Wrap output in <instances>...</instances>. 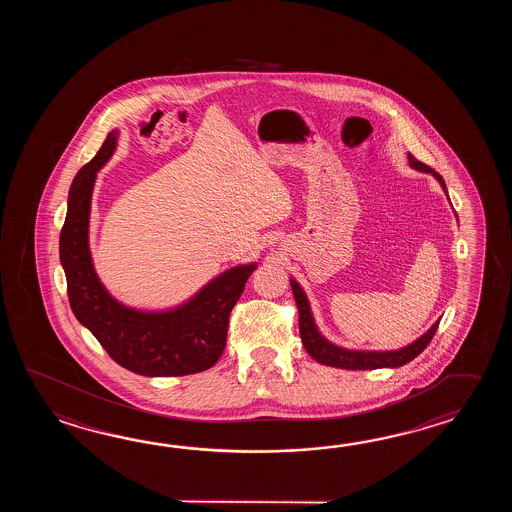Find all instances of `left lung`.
I'll return each mask as SVG.
<instances>
[{"label": "left lung", "mask_w": 512, "mask_h": 512, "mask_svg": "<svg viewBox=\"0 0 512 512\" xmlns=\"http://www.w3.org/2000/svg\"><path fill=\"white\" fill-rule=\"evenodd\" d=\"M408 161H410V166L415 168V170L434 175L446 192L445 181L435 170H432L430 166H426L425 163L417 161L412 153H408ZM291 287H293L294 302H296V307H298L300 337H302L305 351L316 362L326 364V366H333V368H340V370H379V368H399V366H404L410 360H414L419 353L425 351L426 346L430 344V340L434 338L437 326H439V320H437L423 337L417 338L410 346L395 349V351H353V349L340 348V346L331 344L329 340L320 335V331H318V327L315 324V318L311 315V307H309V300L305 296L304 289L293 278H291Z\"/></svg>", "instance_id": "1"}]
</instances>
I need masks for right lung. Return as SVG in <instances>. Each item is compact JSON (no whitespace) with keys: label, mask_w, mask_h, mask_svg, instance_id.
I'll return each mask as SVG.
<instances>
[{"label":"right lung","mask_w":512,"mask_h":512,"mask_svg":"<svg viewBox=\"0 0 512 512\" xmlns=\"http://www.w3.org/2000/svg\"><path fill=\"white\" fill-rule=\"evenodd\" d=\"M113 130L97 155L80 168L67 199L60 232V261L67 296L78 322L109 357L146 377H179L208 370L225 344L232 307L240 300L256 263L238 265L208 282L196 296L168 311H139L117 302L98 280L89 252V212L97 172L115 152Z\"/></svg>","instance_id":"obj_1"}]
</instances>
